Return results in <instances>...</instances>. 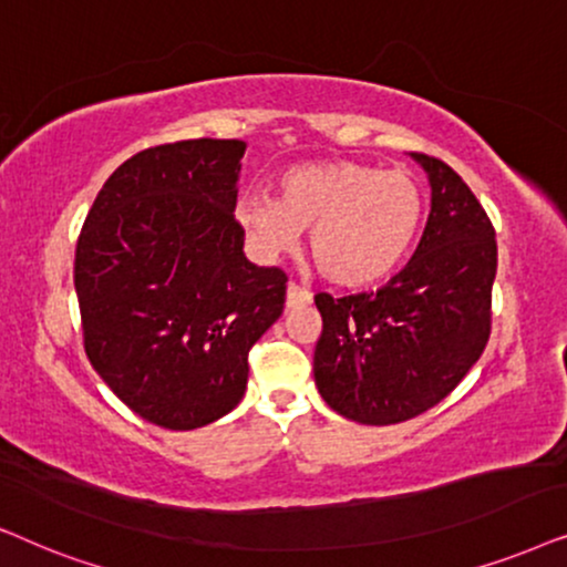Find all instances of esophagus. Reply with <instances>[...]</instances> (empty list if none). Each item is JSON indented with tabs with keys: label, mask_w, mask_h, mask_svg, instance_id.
Wrapping results in <instances>:
<instances>
[{
	"label": "esophagus",
	"mask_w": 567,
	"mask_h": 567,
	"mask_svg": "<svg viewBox=\"0 0 567 567\" xmlns=\"http://www.w3.org/2000/svg\"><path fill=\"white\" fill-rule=\"evenodd\" d=\"M311 300H313V296L306 288H300V285H296V282L288 285V308L308 306V303H311Z\"/></svg>",
	"instance_id": "esophagus-1"
}]
</instances>
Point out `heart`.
Instances as JSON below:
<instances>
[{"label": "heart", "mask_w": 567, "mask_h": 567, "mask_svg": "<svg viewBox=\"0 0 567 567\" xmlns=\"http://www.w3.org/2000/svg\"><path fill=\"white\" fill-rule=\"evenodd\" d=\"M246 238L264 256L290 254L311 230L316 267L342 288L386 277L410 251L422 220L420 184L406 171L360 161L303 163L279 176V196L236 205Z\"/></svg>", "instance_id": "obj_1"}]
</instances>
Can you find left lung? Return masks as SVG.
Returning <instances> with one entry per match:
<instances>
[{
	"mask_svg": "<svg viewBox=\"0 0 567 567\" xmlns=\"http://www.w3.org/2000/svg\"><path fill=\"white\" fill-rule=\"evenodd\" d=\"M412 157L430 178L417 251L381 290L316 296V386L331 410L362 425H396L446 399L485 352L493 323V223L451 165Z\"/></svg>",
	"mask_w": 567,
	"mask_h": 567,
	"instance_id": "8db88e82",
	"label": "left lung"
}]
</instances>
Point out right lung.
Listing matches in <instances>:
<instances>
[{"instance_id":"add662e5","label":"right lung","mask_w":567,"mask_h":567,"mask_svg":"<svg viewBox=\"0 0 567 567\" xmlns=\"http://www.w3.org/2000/svg\"><path fill=\"white\" fill-rule=\"evenodd\" d=\"M240 140L142 150L97 192L74 251L90 365L142 420L194 430L244 399L288 275L244 254Z\"/></svg>"}]
</instances>
